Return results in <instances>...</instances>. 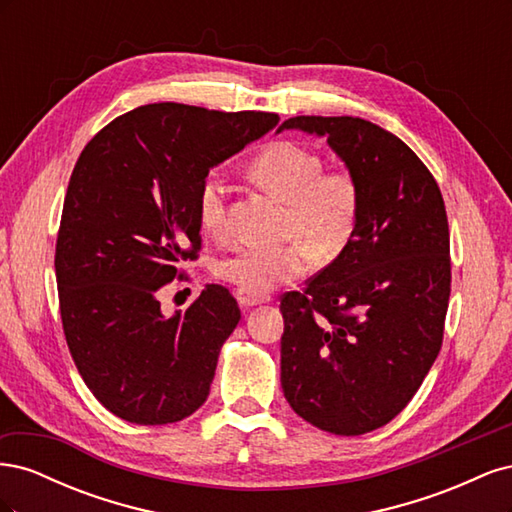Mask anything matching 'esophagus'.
<instances>
[{"instance_id": "1", "label": "esophagus", "mask_w": 512, "mask_h": 512, "mask_svg": "<svg viewBox=\"0 0 512 512\" xmlns=\"http://www.w3.org/2000/svg\"><path fill=\"white\" fill-rule=\"evenodd\" d=\"M237 301L243 309H250L254 305H262L267 303L269 297H262V294H250V292H243V290H237Z\"/></svg>"}]
</instances>
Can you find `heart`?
I'll return each mask as SVG.
<instances>
[{
    "instance_id": "obj_1",
    "label": "heart",
    "mask_w": 512,
    "mask_h": 512,
    "mask_svg": "<svg viewBox=\"0 0 512 512\" xmlns=\"http://www.w3.org/2000/svg\"><path fill=\"white\" fill-rule=\"evenodd\" d=\"M262 190L286 205L282 247L243 245L215 265V277L250 294H267L301 277L309 258L333 260L346 250L359 222V181L346 168H324L314 149L294 141H275L247 164ZM196 220L209 237L226 232V185L207 173L196 192Z\"/></svg>"
}]
</instances>
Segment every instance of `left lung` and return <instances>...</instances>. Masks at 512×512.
Segmentation results:
<instances>
[{
    "instance_id": "1",
    "label": "left lung",
    "mask_w": 512,
    "mask_h": 512,
    "mask_svg": "<svg viewBox=\"0 0 512 512\" xmlns=\"http://www.w3.org/2000/svg\"><path fill=\"white\" fill-rule=\"evenodd\" d=\"M327 138L359 181L356 230L303 292L282 297V389L335 436H361L404 410L442 348L451 243L436 179L416 153L361 117L301 115L277 132Z\"/></svg>"
}]
</instances>
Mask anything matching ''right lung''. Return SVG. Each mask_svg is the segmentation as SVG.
<instances>
[{
    "label": "right lung",
    "instance_id": "add662e5",
    "mask_svg": "<svg viewBox=\"0 0 512 512\" xmlns=\"http://www.w3.org/2000/svg\"><path fill=\"white\" fill-rule=\"evenodd\" d=\"M277 121L147 104L113 119L76 160L55 247L61 324L89 391L123 421L177 423L205 404L239 305L207 284L168 318L160 294L198 258L200 181Z\"/></svg>",
    "mask_w": 512,
    "mask_h": 512
}]
</instances>
